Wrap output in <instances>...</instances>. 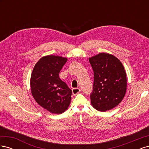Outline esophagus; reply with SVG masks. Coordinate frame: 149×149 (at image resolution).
Masks as SVG:
<instances>
[{"instance_id": "obj_1", "label": "esophagus", "mask_w": 149, "mask_h": 149, "mask_svg": "<svg viewBox=\"0 0 149 149\" xmlns=\"http://www.w3.org/2000/svg\"><path fill=\"white\" fill-rule=\"evenodd\" d=\"M81 91V89L79 88H73L72 89V92H73V95H76Z\"/></svg>"}]
</instances>
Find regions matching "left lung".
I'll return each mask as SVG.
<instances>
[{
	"label": "left lung",
	"instance_id": "1",
	"mask_svg": "<svg viewBox=\"0 0 149 149\" xmlns=\"http://www.w3.org/2000/svg\"><path fill=\"white\" fill-rule=\"evenodd\" d=\"M94 71L91 104L99 111L113 109L123 100L127 89L124 68L116 56L101 53L89 59Z\"/></svg>",
	"mask_w": 149,
	"mask_h": 149
}]
</instances>
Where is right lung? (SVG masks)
<instances>
[{
	"label": "right lung",
	"mask_w": 149,
	"mask_h": 149,
	"mask_svg": "<svg viewBox=\"0 0 149 149\" xmlns=\"http://www.w3.org/2000/svg\"><path fill=\"white\" fill-rule=\"evenodd\" d=\"M67 58L48 55L35 65L30 78L32 96L38 104L53 114H61L68 107L72 91L59 78Z\"/></svg>",
	"instance_id": "right-lung-1"
}]
</instances>
